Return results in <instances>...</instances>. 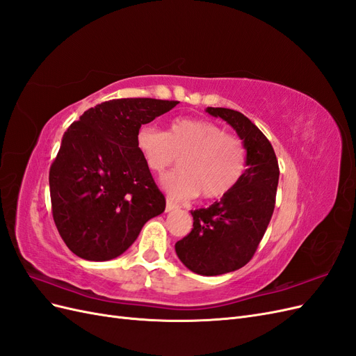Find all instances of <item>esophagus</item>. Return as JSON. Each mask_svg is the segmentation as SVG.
<instances>
[{
    "label": "esophagus",
    "mask_w": 356,
    "mask_h": 356,
    "mask_svg": "<svg viewBox=\"0 0 356 356\" xmlns=\"http://www.w3.org/2000/svg\"><path fill=\"white\" fill-rule=\"evenodd\" d=\"M175 209H178V204L172 202L170 199H168L166 200V212H172V211H175Z\"/></svg>",
    "instance_id": "obj_1"
}]
</instances>
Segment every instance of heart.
<instances>
[{"instance_id": "1", "label": "heart", "mask_w": 356, "mask_h": 356, "mask_svg": "<svg viewBox=\"0 0 356 356\" xmlns=\"http://www.w3.org/2000/svg\"><path fill=\"white\" fill-rule=\"evenodd\" d=\"M136 147L157 174L179 157V170L161 178V186L175 200L197 195L208 200L221 199L239 186L246 170L243 143L208 120L177 118L166 132L143 126L136 132Z\"/></svg>"}]
</instances>
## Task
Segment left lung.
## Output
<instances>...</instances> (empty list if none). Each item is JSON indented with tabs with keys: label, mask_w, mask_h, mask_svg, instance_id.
<instances>
[{
	"label": "left lung",
	"mask_w": 356,
	"mask_h": 356,
	"mask_svg": "<svg viewBox=\"0 0 356 356\" xmlns=\"http://www.w3.org/2000/svg\"><path fill=\"white\" fill-rule=\"evenodd\" d=\"M207 113L227 122L242 139L246 170L227 196L191 211L193 230L175 243V251L191 272L217 276L243 267L257 251L275 209L279 166L272 144L250 118L213 106Z\"/></svg>",
	"instance_id": "1"
}]
</instances>
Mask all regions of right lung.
<instances>
[{"mask_svg":"<svg viewBox=\"0 0 356 356\" xmlns=\"http://www.w3.org/2000/svg\"><path fill=\"white\" fill-rule=\"evenodd\" d=\"M177 104L113 99L86 111L63 134L50 166V199L60 238L77 257L113 260L165 211V196L139 153L136 132Z\"/></svg>","mask_w":356,"mask_h":356,"instance_id":"right-lung-1","label":"right lung"}]
</instances>
